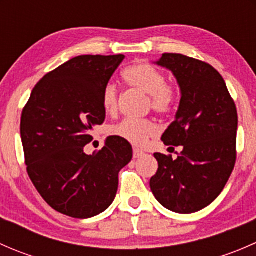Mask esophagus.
Segmentation results:
<instances>
[{
  "label": "esophagus",
  "mask_w": 256,
  "mask_h": 256,
  "mask_svg": "<svg viewBox=\"0 0 256 256\" xmlns=\"http://www.w3.org/2000/svg\"><path fill=\"white\" fill-rule=\"evenodd\" d=\"M144 156V154L142 151H140V150L138 148H134V158H140V157Z\"/></svg>",
  "instance_id": "esophagus-1"
}]
</instances>
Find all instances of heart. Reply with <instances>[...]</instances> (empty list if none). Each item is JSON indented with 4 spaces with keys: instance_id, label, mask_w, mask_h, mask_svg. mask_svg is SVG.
Listing matches in <instances>:
<instances>
[{
    "instance_id": "b5f03b06",
    "label": "heart",
    "mask_w": 256,
    "mask_h": 256,
    "mask_svg": "<svg viewBox=\"0 0 256 256\" xmlns=\"http://www.w3.org/2000/svg\"><path fill=\"white\" fill-rule=\"evenodd\" d=\"M124 78L130 86L148 95L150 106L157 114H168L176 106L178 92L176 86L166 84V76L160 69L148 63H138L124 70ZM102 108L105 112L112 114L118 110V89L114 82L105 85L102 90ZM114 138L134 144L144 146L147 140L157 134V128L150 120L125 118L109 128Z\"/></svg>"
}]
</instances>
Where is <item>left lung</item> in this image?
Returning a JSON list of instances; mask_svg holds the SVG:
<instances>
[{"label": "left lung", "instance_id": "obj_1", "mask_svg": "<svg viewBox=\"0 0 256 256\" xmlns=\"http://www.w3.org/2000/svg\"><path fill=\"white\" fill-rule=\"evenodd\" d=\"M157 66L172 72L180 90L176 118L161 140L182 146L176 160L154 154L158 162L150 180L164 208L190 214L222 193L236 160L238 114L226 82L212 66L177 53H164Z\"/></svg>", "mask_w": 256, "mask_h": 256}]
</instances>
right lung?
<instances>
[{
  "mask_svg": "<svg viewBox=\"0 0 256 256\" xmlns=\"http://www.w3.org/2000/svg\"><path fill=\"white\" fill-rule=\"evenodd\" d=\"M125 56H79L43 76L22 112L20 138L27 172L43 200L66 216L86 219L115 200L118 172L132 147L110 138L84 152L94 126L105 120L102 90Z\"/></svg>",
  "mask_w": 256,
  "mask_h": 256,
  "instance_id": "right-lung-1",
  "label": "right lung"
}]
</instances>
